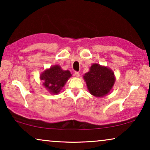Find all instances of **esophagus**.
<instances>
[{"mask_svg": "<svg viewBox=\"0 0 150 150\" xmlns=\"http://www.w3.org/2000/svg\"><path fill=\"white\" fill-rule=\"evenodd\" d=\"M74 75H75L76 77H79V76H80V73L79 72V71H75V72H74Z\"/></svg>", "mask_w": 150, "mask_h": 150, "instance_id": "1", "label": "esophagus"}]
</instances>
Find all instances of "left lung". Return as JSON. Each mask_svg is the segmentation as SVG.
I'll list each match as a JSON object with an SVG mask.
<instances>
[{"instance_id": "8db88e82", "label": "left lung", "mask_w": 150, "mask_h": 150, "mask_svg": "<svg viewBox=\"0 0 150 150\" xmlns=\"http://www.w3.org/2000/svg\"><path fill=\"white\" fill-rule=\"evenodd\" d=\"M90 93L103 97L109 93L115 83L114 73L106 67L94 63L83 76Z\"/></svg>"}]
</instances>
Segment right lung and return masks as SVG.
Instances as JSON below:
<instances>
[{"mask_svg":"<svg viewBox=\"0 0 150 150\" xmlns=\"http://www.w3.org/2000/svg\"><path fill=\"white\" fill-rule=\"evenodd\" d=\"M71 76L69 71H64L59 65H54L43 72L40 79L44 81V87L50 93L55 94L61 91Z\"/></svg>","mask_w":150,"mask_h":150,"instance_id":"right-lung-1","label":"right lung"}]
</instances>
